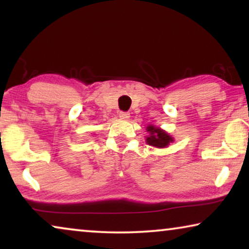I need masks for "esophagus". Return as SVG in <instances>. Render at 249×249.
<instances>
[{"label": "esophagus", "mask_w": 249, "mask_h": 249, "mask_svg": "<svg viewBox=\"0 0 249 249\" xmlns=\"http://www.w3.org/2000/svg\"><path fill=\"white\" fill-rule=\"evenodd\" d=\"M119 118L124 119V120H128V119L130 118V114H129L128 112H120V113H119Z\"/></svg>", "instance_id": "esophagus-1"}]
</instances>
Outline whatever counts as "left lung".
Here are the masks:
<instances>
[{
    "instance_id": "1",
    "label": "left lung",
    "mask_w": 249,
    "mask_h": 249,
    "mask_svg": "<svg viewBox=\"0 0 249 249\" xmlns=\"http://www.w3.org/2000/svg\"><path fill=\"white\" fill-rule=\"evenodd\" d=\"M147 131L149 135L146 137V142L148 145L154 146V147L163 148L166 147L170 142H173V138L169 134H166L164 130L162 129L156 128L155 125H148Z\"/></svg>"
}]
</instances>
